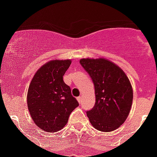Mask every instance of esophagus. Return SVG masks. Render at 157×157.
I'll use <instances>...</instances> for the list:
<instances>
[{
	"label": "esophagus",
	"mask_w": 157,
	"mask_h": 157,
	"mask_svg": "<svg viewBox=\"0 0 157 157\" xmlns=\"http://www.w3.org/2000/svg\"><path fill=\"white\" fill-rule=\"evenodd\" d=\"M77 101L79 102V103H81V101H82V97H81V96H79V97H77Z\"/></svg>",
	"instance_id": "obj_1"
}]
</instances>
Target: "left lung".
Returning a JSON list of instances; mask_svg holds the SVG:
<instances>
[{
	"label": "left lung",
	"instance_id": "left-lung-1",
	"mask_svg": "<svg viewBox=\"0 0 157 157\" xmlns=\"http://www.w3.org/2000/svg\"><path fill=\"white\" fill-rule=\"evenodd\" d=\"M80 63L93 81L95 104L87 117L91 124L102 132H111L121 125L129 116L133 90L121 68L105 59H82Z\"/></svg>",
	"mask_w": 157,
	"mask_h": 157
}]
</instances>
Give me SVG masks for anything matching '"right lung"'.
<instances>
[{
  "label": "right lung",
  "instance_id": "obj_1",
  "mask_svg": "<svg viewBox=\"0 0 157 157\" xmlns=\"http://www.w3.org/2000/svg\"><path fill=\"white\" fill-rule=\"evenodd\" d=\"M70 59L52 60L40 67L33 76L28 91V107L39 128L53 133L62 129L71 112L79 103L64 83Z\"/></svg>",
  "mask_w": 157,
  "mask_h": 157
}]
</instances>
